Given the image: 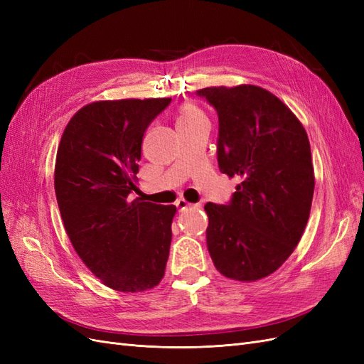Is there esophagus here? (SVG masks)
Instances as JSON below:
<instances>
[{"instance_id":"esophagus-1","label":"esophagus","mask_w":364,"mask_h":364,"mask_svg":"<svg viewBox=\"0 0 364 364\" xmlns=\"http://www.w3.org/2000/svg\"><path fill=\"white\" fill-rule=\"evenodd\" d=\"M176 206H178L179 211H185V209H188V208H200V205H199V203H197V205H193V203H188V202H186L185 199H178V200H176Z\"/></svg>"}]
</instances>
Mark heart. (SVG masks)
Masks as SVG:
<instances>
[{
	"label": "heart",
	"instance_id": "b5f03b06",
	"mask_svg": "<svg viewBox=\"0 0 364 364\" xmlns=\"http://www.w3.org/2000/svg\"><path fill=\"white\" fill-rule=\"evenodd\" d=\"M176 123H178V129L190 127L199 123H206V117L199 106H196L193 103H186L181 106Z\"/></svg>",
	"mask_w": 364,
	"mask_h": 364
}]
</instances>
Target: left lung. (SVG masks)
I'll use <instances>...</instances> for the list:
<instances>
[{
	"instance_id": "left-lung-1",
	"label": "left lung",
	"mask_w": 364,
	"mask_h": 364,
	"mask_svg": "<svg viewBox=\"0 0 364 364\" xmlns=\"http://www.w3.org/2000/svg\"><path fill=\"white\" fill-rule=\"evenodd\" d=\"M218 114V168L240 178L229 205L208 202L206 245L226 278L253 282L291 255L311 211L308 135L277 95L255 85L197 91Z\"/></svg>"
}]
</instances>
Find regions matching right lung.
Masks as SVG:
<instances>
[{
	"label": "right lung",
	"instance_id": "1",
	"mask_svg": "<svg viewBox=\"0 0 364 364\" xmlns=\"http://www.w3.org/2000/svg\"><path fill=\"white\" fill-rule=\"evenodd\" d=\"M171 98L94 102L63 130L54 191L77 255L106 287L136 293L161 282L174 205L132 200L144 132Z\"/></svg>",
	"mask_w": 364,
	"mask_h": 364
}]
</instances>
